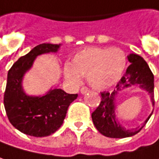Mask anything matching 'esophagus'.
Instances as JSON below:
<instances>
[{"label": "esophagus", "mask_w": 159, "mask_h": 159, "mask_svg": "<svg viewBox=\"0 0 159 159\" xmlns=\"http://www.w3.org/2000/svg\"><path fill=\"white\" fill-rule=\"evenodd\" d=\"M80 92H81V94H85L86 93H88V92H89V90H88V88H87V87H84H84H82V88H81Z\"/></svg>", "instance_id": "esophagus-1"}]
</instances>
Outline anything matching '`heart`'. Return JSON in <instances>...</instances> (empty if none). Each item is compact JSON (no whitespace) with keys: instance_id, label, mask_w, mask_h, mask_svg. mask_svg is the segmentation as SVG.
I'll use <instances>...</instances> for the list:
<instances>
[{"instance_id":"b5f03b06","label":"heart","mask_w":159,"mask_h":159,"mask_svg":"<svg viewBox=\"0 0 159 159\" xmlns=\"http://www.w3.org/2000/svg\"><path fill=\"white\" fill-rule=\"evenodd\" d=\"M126 65L125 52L119 48L90 47L78 52L64 67L65 80L79 84L81 76L95 90H106L121 79Z\"/></svg>"}]
</instances>
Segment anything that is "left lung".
<instances>
[{
  "label": "left lung",
  "instance_id": "1",
  "mask_svg": "<svg viewBox=\"0 0 159 159\" xmlns=\"http://www.w3.org/2000/svg\"><path fill=\"white\" fill-rule=\"evenodd\" d=\"M127 59L131 65L127 67L125 75L117 84L116 89H115L112 93H101V103L92 113V119L94 126L105 137L112 138L133 137L145 126L152 115L148 116L141 126L136 128H125L117 119L116 108L119 93L132 86H137L141 90L148 92L150 95L152 106L154 107L155 105L154 75L149 69V66L143 57L136 53L128 54Z\"/></svg>",
  "mask_w": 159,
  "mask_h": 159
}]
</instances>
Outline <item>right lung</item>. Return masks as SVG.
I'll use <instances>...</instances> for the list:
<instances>
[{"instance_id": "1", "label": "right lung", "mask_w": 159, "mask_h": 159, "mask_svg": "<svg viewBox=\"0 0 159 159\" xmlns=\"http://www.w3.org/2000/svg\"><path fill=\"white\" fill-rule=\"evenodd\" d=\"M60 47L61 44H39L20 57L8 72L3 99L5 111L11 124L25 135L43 137L53 134L63 125L69 106L78 96L52 87L41 95H30L23 89V77L37 56L57 52Z\"/></svg>"}]
</instances>
